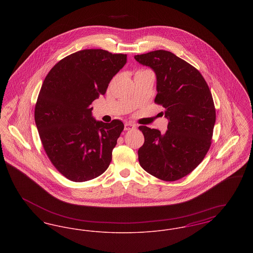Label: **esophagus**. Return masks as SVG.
I'll list each match as a JSON object with an SVG mask.
<instances>
[{"label":"esophagus","mask_w":253,"mask_h":253,"mask_svg":"<svg viewBox=\"0 0 253 253\" xmlns=\"http://www.w3.org/2000/svg\"><path fill=\"white\" fill-rule=\"evenodd\" d=\"M133 129H135V124L131 123V122L125 123V125H124V130L125 131H131V130H133Z\"/></svg>","instance_id":"obj_1"}]
</instances>
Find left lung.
<instances>
[{
    "mask_svg": "<svg viewBox=\"0 0 253 253\" xmlns=\"http://www.w3.org/2000/svg\"><path fill=\"white\" fill-rule=\"evenodd\" d=\"M134 59L156 73L155 102L169 121L165 133L138 127L145 138L139 164L161 180H178L202 162L211 144L216 120L211 93L200 72L171 52L156 50Z\"/></svg>",
    "mask_w": 253,
    "mask_h": 253,
    "instance_id": "1",
    "label": "left lung"
}]
</instances>
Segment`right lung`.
I'll return each mask as SVG.
<instances>
[{
    "instance_id": "obj_1",
    "label": "right lung",
    "mask_w": 253,
    "mask_h": 253,
    "mask_svg": "<svg viewBox=\"0 0 253 253\" xmlns=\"http://www.w3.org/2000/svg\"><path fill=\"white\" fill-rule=\"evenodd\" d=\"M126 62V54L85 49L60 60L43 81L35 106L37 129L50 161L69 180L94 179L110 165L124 124L96 121L90 105Z\"/></svg>"
}]
</instances>
